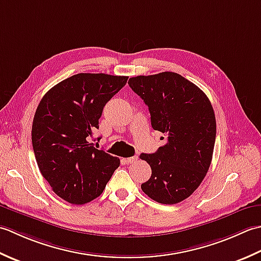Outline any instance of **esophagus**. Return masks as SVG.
<instances>
[{
    "label": "esophagus",
    "instance_id": "34e87169",
    "mask_svg": "<svg viewBox=\"0 0 261 261\" xmlns=\"http://www.w3.org/2000/svg\"><path fill=\"white\" fill-rule=\"evenodd\" d=\"M137 160H138L137 156H130V158L125 159V161H126L127 163H135Z\"/></svg>",
    "mask_w": 261,
    "mask_h": 261
}]
</instances>
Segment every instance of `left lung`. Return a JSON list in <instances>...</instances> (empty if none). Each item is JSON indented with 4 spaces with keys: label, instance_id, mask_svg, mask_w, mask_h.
Segmentation results:
<instances>
[{
    "label": "left lung",
    "instance_id": "obj_1",
    "mask_svg": "<svg viewBox=\"0 0 261 261\" xmlns=\"http://www.w3.org/2000/svg\"><path fill=\"white\" fill-rule=\"evenodd\" d=\"M128 84L148 107L153 129L168 136L155 153L140 155L152 169L141 188L158 203H180L199 187L211 166L216 137L211 101L174 72L138 75Z\"/></svg>",
    "mask_w": 261,
    "mask_h": 261
}]
</instances>
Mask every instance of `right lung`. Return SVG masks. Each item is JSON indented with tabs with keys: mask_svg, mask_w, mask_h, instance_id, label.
Wrapping results in <instances>:
<instances>
[{
	"mask_svg": "<svg viewBox=\"0 0 261 261\" xmlns=\"http://www.w3.org/2000/svg\"><path fill=\"white\" fill-rule=\"evenodd\" d=\"M128 76L79 73L53 87L37 107L31 141L38 168L53 191L74 205L102 194L118 158L89 143L106 103ZM100 138V137H99Z\"/></svg>",
	"mask_w": 261,
	"mask_h": 261,
	"instance_id": "1",
	"label": "right lung"
}]
</instances>
